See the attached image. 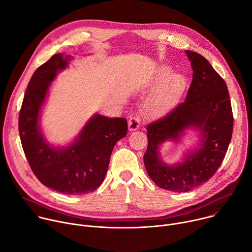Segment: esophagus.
Segmentation results:
<instances>
[{
    "label": "esophagus",
    "instance_id": "obj_1",
    "mask_svg": "<svg viewBox=\"0 0 252 252\" xmlns=\"http://www.w3.org/2000/svg\"><path fill=\"white\" fill-rule=\"evenodd\" d=\"M140 121L137 117H131L128 121V130L129 131H134L139 127Z\"/></svg>",
    "mask_w": 252,
    "mask_h": 252
}]
</instances>
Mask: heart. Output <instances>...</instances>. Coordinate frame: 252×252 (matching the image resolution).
<instances>
[{"label":"heart","mask_w":252,"mask_h":252,"mask_svg":"<svg viewBox=\"0 0 252 252\" xmlns=\"http://www.w3.org/2000/svg\"><path fill=\"white\" fill-rule=\"evenodd\" d=\"M155 84L158 87L145 103V113L152 119H159L168 115L183 97L188 80L183 74H172L168 66H160Z\"/></svg>","instance_id":"obj_1"}]
</instances>
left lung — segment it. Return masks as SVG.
I'll return each mask as SVG.
<instances>
[{
  "mask_svg": "<svg viewBox=\"0 0 252 252\" xmlns=\"http://www.w3.org/2000/svg\"><path fill=\"white\" fill-rule=\"evenodd\" d=\"M193 70L186 101L165 118L148 126L143 161L149 176L160 189L187 192L204 183L220 166L232 136L233 116L227 86L201 55L186 51ZM188 129L199 132L197 146L174 165L161 160L159 147L179 142Z\"/></svg>",
  "mask_w": 252,
  "mask_h": 252,
  "instance_id": "8db88e82",
  "label": "left lung"
}]
</instances>
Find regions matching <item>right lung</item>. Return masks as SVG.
<instances>
[{"instance_id": "1", "label": "right lung", "mask_w": 252, "mask_h": 252, "mask_svg": "<svg viewBox=\"0 0 252 252\" xmlns=\"http://www.w3.org/2000/svg\"><path fill=\"white\" fill-rule=\"evenodd\" d=\"M73 57L54 55L35 69L26 91L19 117V132L29 164L46 187L63 194L95 190L103 182L116 143L126 135L124 118L94 114L66 147H54L41 128V111L49 89Z\"/></svg>"}]
</instances>
